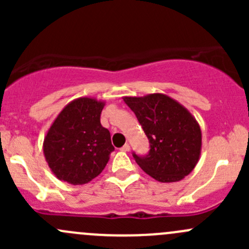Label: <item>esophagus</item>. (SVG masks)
<instances>
[{
    "mask_svg": "<svg viewBox=\"0 0 249 249\" xmlns=\"http://www.w3.org/2000/svg\"><path fill=\"white\" fill-rule=\"evenodd\" d=\"M120 150H123V152H129V150H130V145L126 143V144H124L122 148H120Z\"/></svg>",
    "mask_w": 249,
    "mask_h": 249,
    "instance_id": "34e87169",
    "label": "esophagus"
}]
</instances>
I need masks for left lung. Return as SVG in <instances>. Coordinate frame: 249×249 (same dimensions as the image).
Returning <instances> with one entry per match:
<instances>
[{"instance_id":"8db88e82","label":"left lung","mask_w":249,"mask_h":249,"mask_svg":"<svg viewBox=\"0 0 249 249\" xmlns=\"http://www.w3.org/2000/svg\"><path fill=\"white\" fill-rule=\"evenodd\" d=\"M150 143L149 154H134L139 166L161 183L183 179L196 166L201 154L199 123L183 105L165 94L125 96Z\"/></svg>"}]
</instances>
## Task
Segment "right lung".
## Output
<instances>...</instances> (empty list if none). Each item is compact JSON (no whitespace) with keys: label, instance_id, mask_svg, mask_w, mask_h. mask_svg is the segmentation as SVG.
I'll list each match as a JSON object with an SVG mask.
<instances>
[{"label":"right lung","instance_id":"obj_1","mask_svg":"<svg viewBox=\"0 0 249 249\" xmlns=\"http://www.w3.org/2000/svg\"><path fill=\"white\" fill-rule=\"evenodd\" d=\"M106 102L78 97L64 107L43 141L48 166L60 180L87 184L106 167L114 147L110 134L100 122Z\"/></svg>","mask_w":249,"mask_h":249}]
</instances>
